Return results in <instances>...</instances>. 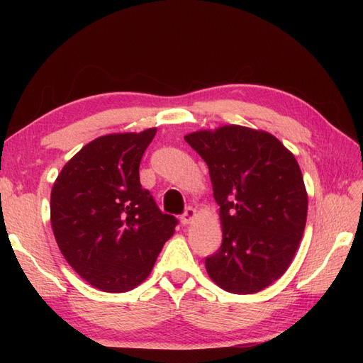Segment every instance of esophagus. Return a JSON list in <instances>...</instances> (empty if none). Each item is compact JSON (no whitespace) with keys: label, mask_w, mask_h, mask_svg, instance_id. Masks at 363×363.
<instances>
[{"label":"esophagus","mask_w":363,"mask_h":363,"mask_svg":"<svg viewBox=\"0 0 363 363\" xmlns=\"http://www.w3.org/2000/svg\"><path fill=\"white\" fill-rule=\"evenodd\" d=\"M195 216H196V211L194 207H186L184 208V213L182 215V224L183 225H188V224H191L194 219H195Z\"/></svg>","instance_id":"1"}]
</instances>
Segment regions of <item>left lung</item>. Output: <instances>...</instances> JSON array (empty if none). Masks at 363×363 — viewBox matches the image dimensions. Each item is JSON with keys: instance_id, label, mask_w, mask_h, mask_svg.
<instances>
[{"instance_id": "obj_1", "label": "left lung", "mask_w": 363, "mask_h": 363, "mask_svg": "<svg viewBox=\"0 0 363 363\" xmlns=\"http://www.w3.org/2000/svg\"><path fill=\"white\" fill-rule=\"evenodd\" d=\"M184 140L207 163L223 244L206 257L219 288L256 294L291 265L304 233L307 194L298 163L267 131L224 125Z\"/></svg>"}]
</instances>
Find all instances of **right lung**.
I'll list each match as a JSON object with an SVG mask.
<instances>
[{
  "label": "right lung",
  "instance_id": "1",
  "mask_svg": "<svg viewBox=\"0 0 363 363\" xmlns=\"http://www.w3.org/2000/svg\"><path fill=\"white\" fill-rule=\"evenodd\" d=\"M156 131L89 142L52 186L51 225L62 255L104 292H125L144 281L179 224L139 182L140 159Z\"/></svg>",
  "mask_w": 363,
  "mask_h": 363
}]
</instances>
